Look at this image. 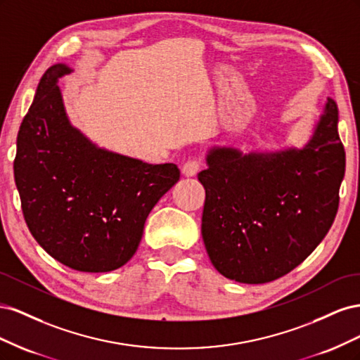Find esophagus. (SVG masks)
<instances>
[{
  "instance_id": "obj_1",
  "label": "esophagus",
  "mask_w": 360,
  "mask_h": 360,
  "mask_svg": "<svg viewBox=\"0 0 360 360\" xmlns=\"http://www.w3.org/2000/svg\"><path fill=\"white\" fill-rule=\"evenodd\" d=\"M200 168H201V162L198 159H191V160L184 163L183 168H181V172L186 177H193V176H197Z\"/></svg>"
}]
</instances>
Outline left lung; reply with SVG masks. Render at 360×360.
<instances>
[{"label": "left lung", "instance_id": "obj_1", "mask_svg": "<svg viewBox=\"0 0 360 360\" xmlns=\"http://www.w3.org/2000/svg\"><path fill=\"white\" fill-rule=\"evenodd\" d=\"M201 234L214 269L242 284L287 275L320 245L340 204L345 151L338 106L328 97L303 148L250 151L212 147Z\"/></svg>", "mask_w": 360, "mask_h": 360}]
</instances>
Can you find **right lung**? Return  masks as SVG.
<instances>
[{
  "instance_id": "1",
  "label": "right lung",
  "mask_w": 360,
  "mask_h": 360,
  "mask_svg": "<svg viewBox=\"0 0 360 360\" xmlns=\"http://www.w3.org/2000/svg\"><path fill=\"white\" fill-rule=\"evenodd\" d=\"M53 64L19 127L15 181L28 230L61 264L89 274L124 266L151 209L180 179L174 163H151L97 147L72 126Z\"/></svg>"
}]
</instances>
